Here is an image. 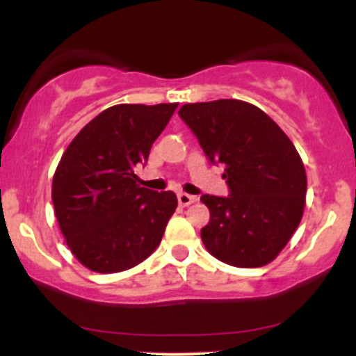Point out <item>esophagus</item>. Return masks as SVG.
I'll return each instance as SVG.
<instances>
[{"mask_svg":"<svg viewBox=\"0 0 356 356\" xmlns=\"http://www.w3.org/2000/svg\"><path fill=\"white\" fill-rule=\"evenodd\" d=\"M198 200L196 196H191V195H186V193H181V195L177 196V201L181 207H189L191 203H195V201Z\"/></svg>","mask_w":356,"mask_h":356,"instance_id":"34e87169","label":"esophagus"}]
</instances>
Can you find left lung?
<instances>
[{
  "mask_svg": "<svg viewBox=\"0 0 356 356\" xmlns=\"http://www.w3.org/2000/svg\"><path fill=\"white\" fill-rule=\"evenodd\" d=\"M210 161L225 167L227 198L203 195L208 253L232 267H264L300 225L307 172L291 139L258 106L241 99L188 103L179 110Z\"/></svg>",
  "mask_w": 356,
  "mask_h": 356,
  "instance_id": "obj_1",
  "label": "left lung"
}]
</instances>
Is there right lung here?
I'll return each instance as SVG.
<instances>
[{"label":"right lung","mask_w":356,"mask_h":356,"mask_svg":"<svg viewBox=\"0 0 356 356\" xmlns=\"http://www.w3.org/2000/svg\"><path fill=\"white\" fill-rule=\"evenodd\" d=\"M175 108L177 103L110 106L62 155L53 175V207L67 246L89 270H127L160 245L177 198L141 188L134 168L148 160Z\"/></svg>","instance_id":"obj_1"}]
</instances>
